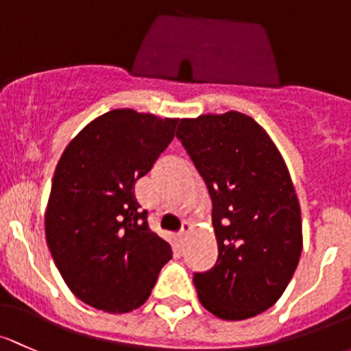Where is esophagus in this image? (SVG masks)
Here are the masks:
<instances>
[{"mask_svg": "<svg viewBox=\"0 0 351 351\" xmlns=\"http://www.w3.org/2000/svg\"><path fill=\"white\" fill-rule=\"evenodd\" d=\"M191 230H193V225H191L190 222H183L182 230H180V237H186Z\"/></svg>", "mask_w": 351, "mask_h": 351, "instance_id": "1", "label": "esophagus"}]
</instances>
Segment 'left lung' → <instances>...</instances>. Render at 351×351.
Here are the masks:
<instances>
[{
  "mask_svg": "<svg viewBox=\"0 0 351 351\" xmlns=\"http://www.w3.org/2000/svg\"><path fill=\"white\" fill-rule=\"evenodd\" d=\"M182 141L212 198L219 259L193 276L217 318L241 322L271 308L296 271L301 208L281 153L263 126L228 110L178 119Z\"/></svg>",
  "mask_w": 351,
  "mask_h": 351,
  "instance_id": "left-lung-1",
  "label": "left lung"
}]
</instances>
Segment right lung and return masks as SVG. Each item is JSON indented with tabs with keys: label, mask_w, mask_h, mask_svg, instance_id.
<instances>
[{
	"label": "right lung",
	"mask_w": 351,
	"mask_h": 351,
	"mask_svg": "<svg viewBox=\"0 0 351 351\" xmlns=\"http://www.w3.org/2000/svg\"><path fill=\"white\" fill-rule=\"evenodd\" d=\"M176 123L134 109L109 110L58 160L45 212L47 243L69 289L92 308H139L171 259V245L149 230L132 188L175 138Z\"/></svg>",
	"instance_id": "1"
}]
</instances>
